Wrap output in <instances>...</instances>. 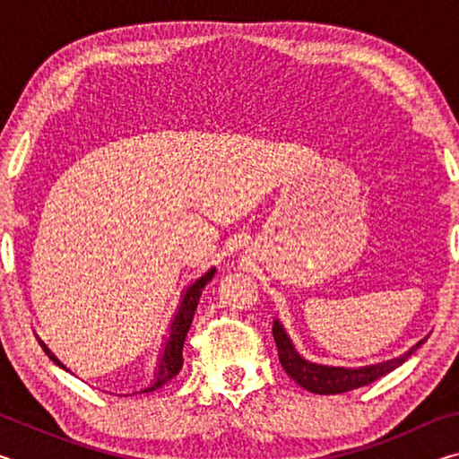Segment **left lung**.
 I'll list each match as a JSON object with an SVG mask.
<instances>
[{
    "label": "left lung",
    "instance_id": "1",
    "mask_svg": "<svg viewBox=\"0 0 459 459\" xmlns=\"http://www.w3.org/2000/svg\"><path fill=\"white\" fill-rule=\"evenodd\" d=\"M273 338L277 344L279 360H281V367L285 368L287 375H290L299 386H304L309 393H316V394H340V393H348V391H354V388L375 383L377 378L388 375V372H393L394 368H399L401 364L405 362L409 356L427 340V338L419 340L417 344L411 346L407 352L394 356L391 360L351 368V367H328V364H317V362L306 360L304 356L295 351L291 338L287 336L283 324L279 320L273 322Z\"/></svg>",
    "mask_w": 459,
    "mask_h": 459
}]
</instances>
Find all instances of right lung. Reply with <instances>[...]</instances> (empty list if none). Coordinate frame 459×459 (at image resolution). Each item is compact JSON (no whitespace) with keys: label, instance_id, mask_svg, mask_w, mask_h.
Segmentation results:
<instances>
[{"label":"right lung","instance_id":"right-lung-1","mask_svg":"<svg viewBox=\"0 0 459 459\" xmlns=\"http://www.w3.org/2000/svg\"><path fill=\"white\" fill-rule=\"evenodd\" d=\"M214 273H216V269L211 267L204 275H200L196 281H192L182 291L180 306H178V309H176V314L172 317V324H169V328H168V336L164 338V344H161V351H160V356H158V364H155V368H153L152 383L147 385V386H143L142 391H135L134 394H137V393H152V391H155V388H160V386H164L166 383H169V380H172L178 375V372H180L182 364H184V356H182L184 340H186V336H188V330H190L192 320H194V312H196V307H198L202 290H204L206 283L214 277ZM38 342H40V346L44 348V352L50 356L52 362H56L60 368L68 370L65 364H62L56 359V354H54L40 338H38Z\"/></svg>","mask_w":459,"mask_h":459}]
</instances>
